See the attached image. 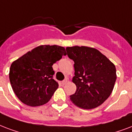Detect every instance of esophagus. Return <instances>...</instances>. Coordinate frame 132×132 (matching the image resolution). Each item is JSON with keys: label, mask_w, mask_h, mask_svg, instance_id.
<instances>
[{"label": "esophagus", "mask_w": 132, "mask_h": 132, "mask_svg": "<svg viewBox=\"0 0 132 132\" xmlns=\"http://www.w3.org/2000/svg\"><path fill=\"white\" fill-rule=\"evenodd\" d=\"M67 78H65V80H63V81L61 82V84L63 85H65L66 83H67Z\"/></svg>", "instance_id": "1"}]
</instances>
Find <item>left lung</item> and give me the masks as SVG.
Segmentation results:
<instances>
[{
  "label": "left lung",
  "instance_id": "left-lung-1",
  "mask_svg": "<svg viewBox=\"0 0 132 132\" xmlns=\"http://www.w3.org/2000/svg\"><path fill=\"white\" fill-rule=\"evenodd\" d=\"M67 56L74 62L76 85L70 96L73 104L82 109H94L112 94L116 80L115 65L96 49L85 46L66 47Z\"/></svg>",
  "mask_w": 132,
  "mask_h": 132
}]
</instances>
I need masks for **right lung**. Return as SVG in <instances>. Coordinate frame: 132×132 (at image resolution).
<instances>
[{
    "label": "right lung",
    "mask_w": 132,
    "mask_h": 132,
    "mask_svg": "<svg viewBox=\"0 0 132 132\" xmlns=\"http://www.w3.org/2000/svg\"><path fill=\"white\" fill-rule=\"evenodd\" d=\"M66 55L58 45H40L12 63L10 80L15 94L22 103L31 107L45 104L59 87L53 78L52 65Z\"/></svg>",
    "instance_id": "right-lung-1"
}]
</instances>
